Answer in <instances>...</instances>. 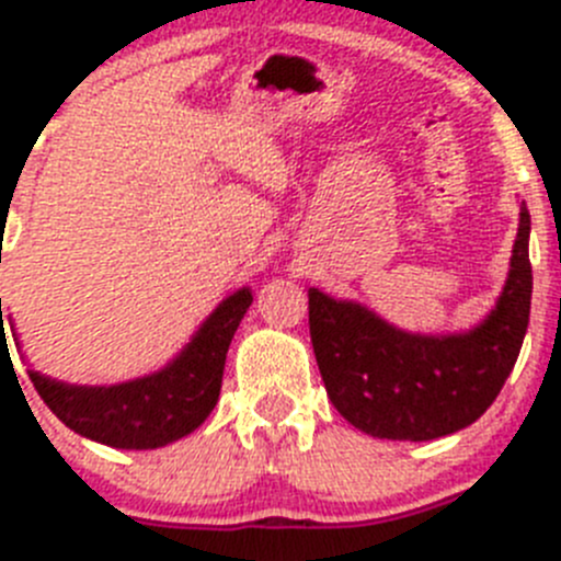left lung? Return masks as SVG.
<instances>
[{
	"mask_svg": "<svg viewBox=\"0 0 561 561\" xmlns=\"http://www.w3.org/2000/svg\"><path fill=\"white\" fill-rule=\"evenodd\" d=\"M528 232L531 216L523 202L497 309L469 334H404L362 306L311 289V345L336 413L374 438L433 440L469 427L492 408L531 314Z\"/></svg>",
	"mask_w": 561,
	"mask_h": 561,
	"instance_id": "obj_1",
	"label": "left lung"
}]
</instances>
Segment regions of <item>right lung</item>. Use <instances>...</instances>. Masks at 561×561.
Segmentation results:
<instances>
[{
	"label": "right lung",
	"mask_w": 561,
	"mask_h": 561,
	"mask_svg": "<svg viewBox=\"0 0 561 561\" xmlns=\"http://www.w3.org/2000/svg\"><path fill=\"white\" fill-rule=\"evenodd\" d=\"M252 295L247 289L227 297L196 340L173 365L146 379L114 388H76L30 370V381L53 413L83 438L117 449H157L193 433L216 408L225 376L227 348ZM4 331L0 297V334ZM8 340H0V348Z\"/></svg>",
	"instance_id": "right-lung-1"
}]
</instances>
